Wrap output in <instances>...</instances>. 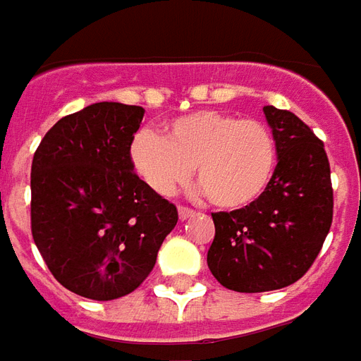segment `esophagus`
Returning <instances> with one entry per match:
<instances>
[{"instance_id": "1", "label": "esophagus", "mask_w": 361, "mask_h": 361, "mask_svg": "<svg viewBox=\"0 0 361 361\" xmlns=\"http://www.w3.org/2000/svg\"><path fill=\"white\" fill-rule=\"evenodd\" d=\"M192 214H194V209L186 208V206H178V217H180V219H188Z\"/></svg>"}]
</instances>
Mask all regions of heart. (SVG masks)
Returning a JSON list of instances; mask_svg holds the SVG:
<instances>
[{"mask_svg":"<svg viewBox=\"0 0 361 361\" xmlns=\"http://www.w3.org/2000/svg\"><path fill=\"white\" fill-rule=\"evenodd\" d=\"M130 161L145 185L161 196L196 178L208 200L224 209L257 202L272 183L278 147L258 120H239L217 111H194L169 120L163 135L140 130Z\"/></svg>","mask_w":361,"mask_h":361,"instance_id":"obj_1","label":"heart"}]
</instances>
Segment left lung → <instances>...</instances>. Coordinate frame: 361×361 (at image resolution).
I'll return each mask as SVG.
<instances>
[{
  "mask_svg": "<svg viewBox=\"0 0 361 361\" xmlns=\"http://www.w3.org/2000/svg\"><path fill=\"white\" fill-rule=\"evenodd\" d=\"M278 147L272 183L257 202L212 214L208 268L227 290L258 293L298 282L315 262L332 224L323 142L293 112L264 106Z\"/></svg>",
  "mask_w": 361,
  "mask_h": 361,
  "instance_id": "8db88e82",
  "label": "left lung"
}]
</instances>
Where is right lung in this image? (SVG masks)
Here are the masks:
<instances>
[{"instance_id": "obj_1", "label": "right lung", "mask_w": 361, "mask_h": 361, "mask_svg": "<svg viewBox=\"0 0 361 361\" xmlns=\"http://www.w3.org/2000/svg\"><path fill=\"white\" fill-rule=\"evenodd\" d=\"M142 118L134 104H89L58 120L32 157V239L54 278L81 298L132 293L178 221L132 167Z\"/></svg>"}]
</instances>
